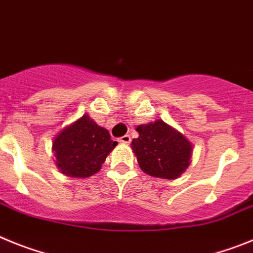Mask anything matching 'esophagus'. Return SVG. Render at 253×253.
<instances>
[{"label": "esophagus", "mask_w": 253, "mask_h": 253, "mask_svg": "<svg viewBox=\"0 0 253 253\" xmlns=\"http://www.w3.org/2000/svg\"><path fill=\"white\" fill-rule=\"evenodd\" d=\"M120 142H122V143H129V142H131V137H129L128 135L122 136V137H120Z\"/></svg>", "instance_id": "esophagus-1"}]
</instances>
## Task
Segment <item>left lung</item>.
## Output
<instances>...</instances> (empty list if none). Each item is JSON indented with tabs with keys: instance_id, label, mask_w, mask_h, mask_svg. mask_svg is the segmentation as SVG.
<instances>
[{
	"instance_id": "left-lung-1",
	"label": "left lung",
	"mask_w": 253,
	"mask_h": 253,
	"mask_svg": "<svg viewBox=\"0 0 253 253\" xmlns=\"http://www.w3.org/2000/svg\"><path fill=\"white\" fill-rule=\"evenodd\" d=\"M138 138L131 146L138 165L146 174L163 179H176L190 164L192 143L164 121L141 125Z\"/></svg>"
}]
</instances>
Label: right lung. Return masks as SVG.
<instances>
[{"label":"right lung","mask_w":253,"mask_h":253,"mask_svg":"<svg viewBox=\"0 0 253 253\" xmlns=\"http://www.w3.org/2000/svg\"><path fill=\"white\" fill-rule=\"evenodd\" d=\"M117 141L111 140L106 128L99 127L87 115L79 118L56 136L53 151L63 174L73 177L92 176L101 170Z\"/></svg>","instance_id":"1"}]
</instances>
